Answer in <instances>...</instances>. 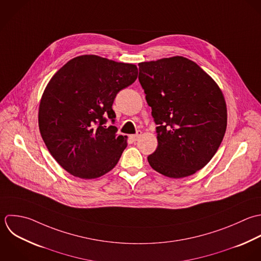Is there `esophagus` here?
<instances>
[{
    "instance_id": "1",
    "label": "esophagus",
    "mask_w": 261,
    "mask_h": 261,
    "mask_svg": "<svg viewBox=\"0 0 261 261\" xmlns=\"http://www.w3.org/2000/svg\"><path fill=\"white\" fill-rule=\"evenodd\" d=\"M141 135H142V132H141V131H137L136 134L130 135V138H131L133 141H136V140H138V138H139Z\"/></svg>"
}]
</instances>
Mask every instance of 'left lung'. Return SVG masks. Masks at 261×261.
<instances>
[{"label": "left lung", "instance_id": "left-lung-1", "mask_svg": "<svg viewBox=\"0 0 261 261\" xmlns=\"http://www.w3.org/2000/svg\"><path fill=\"white\" fill-rule=\"evenodd\" d=\"M139 82L156 127L150 167L174 179L195 174L218 151L227 129V105L218 83L182 56L141 62Z\"/></svg>", "mask_w": 261, "mask_h": 261}]
</instances>
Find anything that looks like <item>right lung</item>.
<instances>
[{"label":"right lung","mask_w":261,"mask_h":261,"mask_svg":"<svg viewBox=\"0 0 261 261\" xmlns=\"http://www.w3.org/2000/svg\"><path fill=\"white\" fill-rule=\"evenodd\" d=\"M134 64L96 55L68 61L46 84L38 109L40 135L56 162L69 174L95 179L118 164L127 136L103 126L117 93L137 78Z\"/></svg>","instance_id":"1"}]
</instances>
